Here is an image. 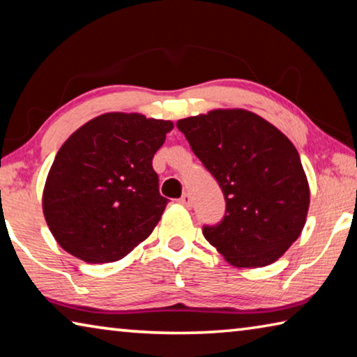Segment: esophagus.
<instances>
[{
	"label": "esophagus",
	"mask_w": 357,
	"mask_h": 357,
	"mask_svg": "<svg viewBox=\"0 0 357 357\" xmlns=\"http://www.w3.org/2000/svg\"><path fill=\"white\" fill-rule=\"evenodd\" d=\"M179 203L183 204V206H185V208H190L192 206V198H190L189 193H184V195L179 198Z\"/></svg>",
	"instance_id": "esophagus-1"
}]
</instances>
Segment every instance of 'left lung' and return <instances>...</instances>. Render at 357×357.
<instances>
[{"label": "left lung", "mask_w": 357, "mask_h": 357, "mask_svg": "<svg viewBox=\"0 0 357 357\" xmlns=\"http://www.w3.org/2000/svg\"><path fill=\"white\" fill-rule=\"evenodd\" d=\"M176 126L227 202L223 220L203 227V236L236 268L277 261L299 238L310 204L294 144L243 108L211 110Z\"/></svg>", "instance_id": "8db88e82"}]
</instances>
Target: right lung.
Here are the masks:
<instances>
[{
    "label": "right lung",
    "instance_id": "add662e5",
    "mask_svg": "<svg viewBox=\"0 0 357 357\" xmlns=\"http://www.w3.org/2000/svg\"><path fill=\"white\" fill-rule=\"evenodd\" d=\"M172 129V121L113 112L64 142L48 172L42 211L66 252L112 263L153 233L168 203L153 157Z\"/></svg>",
    "mask_w": 357,
    "mask_h": 357
}]
</instances>
